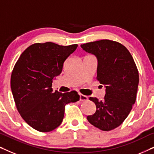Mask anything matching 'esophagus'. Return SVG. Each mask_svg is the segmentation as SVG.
I'll return each instance as SVG.
<instances>
[{"instance_id": "esophagus-1", "label": "esophagus", "mask_w": 154, "mask_h": 154, "mask_svg": "<svg viewBox=\"0 0 154 154\" xmlns=\"http://www.w3.org/2000/svg\"><path fill=\"white\" fill-rule=\"evenodd\" d=\"M79 98H80V101H86L88 100V96L83 95L81 93H79Z\"/></svg>"}]
</instances>
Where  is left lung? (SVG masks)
<instances>
[{"mask_svg":"<svg viewBox=\"0 0 154 154\" xmlns=\"http://www.w3.org/2000/svg\"><path fill=\"white\" fill-rule=\"evenodd\" d=\"M97 58L96 79L106 87L102 100H89L96 105L93 115L88 116L90 124L103 131H110L123 123L136 101L139 71L127 48L119 42L108 39L81 45Z\"/></svg>","mask_w":154,"mask_h":154,"instance_id":"1","label":"left lung"}]
</instances>
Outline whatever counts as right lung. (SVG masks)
Wrapping results in <instances>:
<instances>
[{"instance_id":"1","label":"right lung","mask_w":154,"mask_h":154,"mask_svg":"<svg viewBox=\"0 0 154 154\" xmlns=\"http://www.w3.org/2000/svg\"><path fill=\"white\" fill-rule=\"evenodd\" d=\"M77 47L52 42L32 44L14 65L10 85L17 109L38 131L48 132L60 126L66 104L79 100L75 90L62 93L52 88L53 78L62 73L65 60Z\"/></svg>"}]
</instances>
